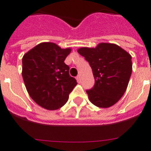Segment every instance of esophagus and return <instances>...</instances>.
Instances as JSON below:
<instances>
[{
	"label": "esophagus",
	"instance_id": "1",
	"mask_svg": "<svg viewBox=\"0 0 151 151\" xmlns=\"http://www.w3.org/2000/svg\"><path fill=\"white\" fill-rule=\"evenodd\" d=\"M76 79H77V81H78V83L81 82V75L79 74V75L77 76V78H76Z\"/></svg>",
	"mask_w": 151,
	"mask_h": 151
}]
</instances>
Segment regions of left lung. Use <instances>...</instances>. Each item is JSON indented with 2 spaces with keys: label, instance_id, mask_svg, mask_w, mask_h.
I'll return each instance as SVG.
<instances>
[{
  "label": "left lung",
  "instance_id": "8db88e82",
  "mask_svg": "<svg viewBox=\"0 0 151 151\" xmlns=\"http://www.w3.org/2000/svg\"><path fill=\"white\" fill-rule=\"evenodd\" d=\"M78 52L88 62L95 78L94 87L86 91L90 102L100 108L114 105L129 85L132 71L131 55L111 43L82 47Z\"/></svg>",
  "mask_w": 151,
  "mask_h": 151
}]
</instances>
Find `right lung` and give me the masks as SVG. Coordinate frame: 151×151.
<instances>
[{
	"mask_svg": "<svg viewBox=\"0 0 151 151\" xmlns=\"http://www.w3.org/2000/svg\"><path fill=\"white\" fill-rule=\"evenodd\" d=\"M70 52V48H61L52 42H43L22 57V75L26 88L32 99L46 110L61 108L78 84L64 63Z\"/></svg>",
	"mask_w": 151,
	"mask_h": 151,
	"instance_id": "add662e5",
	"label": "right lung"
}]
</instances>
